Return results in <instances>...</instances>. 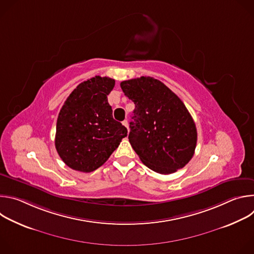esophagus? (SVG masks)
Instances as JSON below:
<instances>
[{
    "label": "esophagus",
    "instance_id": "34e87169",
    "mask_svg": "<svg viewBox=\"0 0 254 254\" xmlns=\"http://www.w3.org/2000/svg\"><path fill=\"white\" fill-rule=\"evenodd\" d=\"M123 125H124V126H125V127L127 128V129H128V123H127V120L123 122Z\"/></svg>",
    "mask_w": 254,
    "mask_h": 254
}]
</instances>
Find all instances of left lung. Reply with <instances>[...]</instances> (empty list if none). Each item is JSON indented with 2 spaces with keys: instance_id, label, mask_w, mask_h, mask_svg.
<instances>
[{
  "instance_id": "left-lung-1",
  "label": "left lung",
  "mask_w": 254,
  "mask_h": 254,
  "mask_svg": "<svg viewBox=\"0 0 254 254\" xmlns=\"http://www.w3.org/2000/svg\"><path fill=\"white\" fill-rule=\"evenodd\" d=\"M121 87L135 105L128 139L140 161L162 175L185 167L195 152L197 129L183 101L150 76L123 81Z\"/></svg>"
}]
</instances>
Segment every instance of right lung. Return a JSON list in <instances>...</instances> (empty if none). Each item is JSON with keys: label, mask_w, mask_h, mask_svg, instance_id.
I'll return each instance as SVG.
<instances>
[{"label": "right lung", "mask_w": 254, "mask_h": 254, "mask_svg": "<svg viewBox=\"0 0 254 254\" xmlns=\"http://www.w3.org/2000/svg\"><path fill=\"white\" fill-rule=\"evenodd\" d=\"M115 84V79L95 76L77 85L65 100L57 119L55 148L69 168L95 171L127 135L107 101Z\"/></svg>", "instance_id": "add662e5"}]
</instances>
